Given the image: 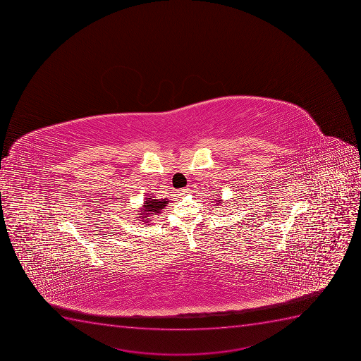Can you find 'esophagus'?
<instances>
[{"label":"esophagus","mask_w":361,"mask_h":361,"mask_svg":"<svg viewBox=\"0 0 361 361\" xmlns=\"http://www.w3.org/2000/svg\"><path fill=\"white\" fill-rule=\"evenodd\" d=\"M190 193V188H183L181 190H178V197H183V194Z\"/></svg>","instance_id":"1"}]
</instances>
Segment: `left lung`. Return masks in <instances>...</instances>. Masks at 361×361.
<instances>
[{"label": "left lung", "mask_w": 361, "mask_h": 361, "mask_svg": "<svg viewBox=\"0 0 361 361\" xmlns=\"http://www.w3.org/2000/svg\"><path fill=\"white\" fill-rule=\"evenodd\" d=\"M215 201H216V202H218L219 204H222V202H221L222 200H215Z\"/></svg>", "instance_id": "1"}]
</instances>
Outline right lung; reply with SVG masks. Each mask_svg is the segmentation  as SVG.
I'll use <instances>...</instances> for the list:
<instances>
[{"label": "right lung", "instance_id": "right-lung-1", "mask_svg": "<svg viewBox=\"0 0 361 361\" xmlns=\"http://www.w3.org/2000/svg\"><path fill=\"white\" fill-rule=\"evenodd\" d=\"M167 199H157V197H146L142 209L137 213L143 224L150 220L152 215L160 214L161 211L167 206Z\"/></svg>", "mask_w": 361, "mask_h": 361}]
</instances>
